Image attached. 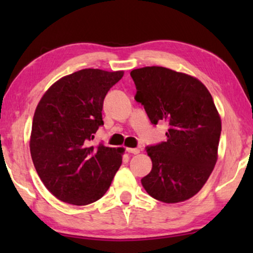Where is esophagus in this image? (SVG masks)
<instances>
[{"label": "esophagus", "mask_w": 253, "mask_h": 253, "mask_svg": "<svg viewBox=\"0 0 253 253\" xmlns=\"http://www.w3.org/2000/svg\"><path fill=\"white\" fill-rule=\"evenodd\" d=\"M126 152L131 154H138L140 152V150L139 148H126Z\"/></svg>", "instance_id": "esophagus-1"}]
</instances>
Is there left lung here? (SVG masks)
Returning a JSON list of instances; mask_svg holds the SVG:
<instances>
[{
	"mask_svg": "<svg viewBox=\"0 0 253 253\" xmlns=\"http://www.w3.org/2000/svg\"><path fill=\"white\" fill-rule=\"evenodd\" d=\"M134 100L153 126L168 124L167 140L146 147L152 170L141 178L151 197L172 204L191 198L203 188L217 159L221 120L203 83L162 67L130 72Z\"/></svg>",
	"mask_w": 253,
	"mask_h": 253,
	"instance_id": "obj_1",
	"label": "left lung"
}]
</instances>
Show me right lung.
I'll return each mask as SVG.
<instances>
[{
    "instance_id": "add662e5",
    "label": "right lung",
    "mask_w": 253,
    "mask_h": 253,
    "mask_svg": "<svg viewBox=\"0 0 253 253\" xmlns=\"http://www.w3.org/2000/svg\"><path fill=\"white\" fill-rule=\"evenodd\" d=\"M123 75L99 69L74 72L51 85L37 107L31 157L44 186L62 202H96L122 165L123 148L93 146L92 140L103 126L105 96Z\"/></svg>"
}]
</instances>
